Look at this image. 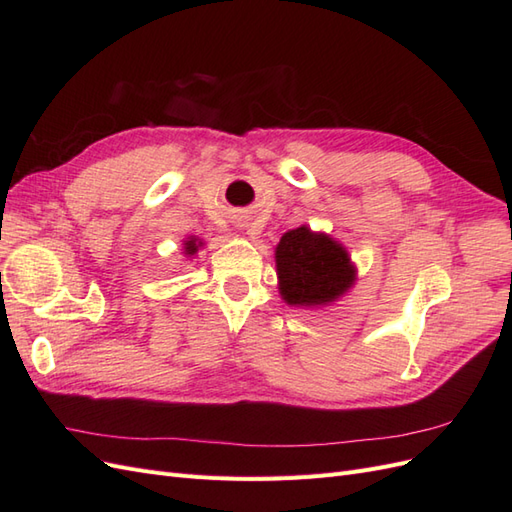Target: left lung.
<instances>
[{
    "instance_id": "left-lung-1",
    "label": "left lung",
    "mask_w": 512,
    "mask_h": 512,
    "mask_svg": "<svg viewBox=\"0 0 512 512\" xmlns=\"http://www.w3.org/2000/svg\"><path fill=\"white\" fill-rule=\"evenodd\" d=\"M280 294L288 305L320 307L346 294L356 269L346 247L307 226L288 230L275 247Z\"/></svg>"
}]
</instances>
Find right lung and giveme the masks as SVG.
<instances>
[{
  "instance_id": "right-lung-1",
  "label": "right lung",
  "mask_w": 512,
  "mask_h": 512,
  "mask_svg": "<svg viewBox=\"0 0 512 512\" xmlns=\"http://www.w3.org/2000/svg\"><path fill=\"white\" fill-rule=\"evenodd\" d=\"M203 245V241L196 237H188V241H183V254L185 256H194L198 252V247Z\"/></svg>"
}]
</instances>
